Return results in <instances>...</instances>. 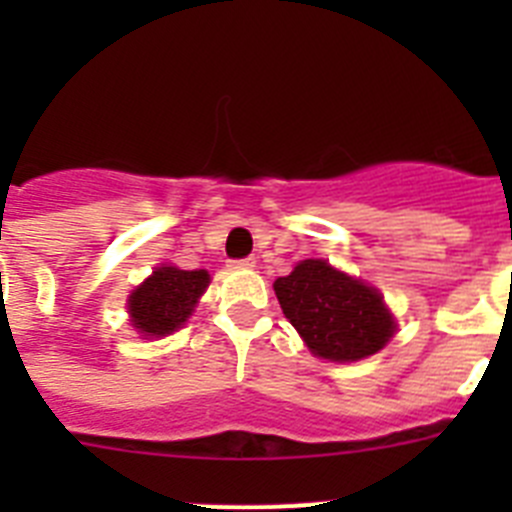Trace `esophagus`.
<instances>
[{
    "mask_svg": "<svg viewBox=\"0 0 512 512\" xmlns=\"http://www.w3.org/2000/svg\"><path fill=\"white\" fill-rule=\"evenodd\" d=\"M233 269H253V266H256V259H253V256H248V259H238V261H233Z\"/></svg>",
    "mask_w": 512,
    "mask_h": 512,
    "instance_id": "34e87169",
    "label": "esophagus"
}]
</instances>
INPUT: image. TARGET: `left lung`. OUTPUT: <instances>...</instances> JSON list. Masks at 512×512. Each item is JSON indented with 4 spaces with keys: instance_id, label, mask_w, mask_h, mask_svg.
<instances>
[{
    "instance_id": "obj_1",
    "label": "left lung",
    "mask_w": 512,
    "mask_h": 512,
    "mask_svg": "<svg viewBox=\"0 0 512 512\" xmlns=\"http://www.w3.org/2000/svg\"><path fill=\"white\" fill-rule=\"evenodd\" d=\"M284 318L312 354L328 361H359L395 336V318L379 289L348 277L323 259H305L274 282Z\"/></svg>"
}]
</instances>
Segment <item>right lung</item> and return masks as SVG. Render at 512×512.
<instances>
[{
    "label": "right lung",
    "mask_w": 512,
    "mask_h": 512,
    "mask_svg": "<svg viewBox=\"0 0 512 512\" xmlns=\"http://www.w3.org/2000/svg\"><path fill=\"white\" fill-rule=\"evenodd\" d=\"M207 284L210 274L205 269L184 271L179 266H156L151 277L130 292V323L146 338L169 336L187 323Z\"/></svg>",
    "instance_id": "obj_1"
}]
</instances>
